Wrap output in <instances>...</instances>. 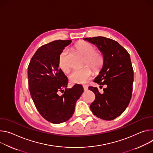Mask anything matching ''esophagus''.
<instances>
[{
  "label": "esophagus",
  "instance_id": "esophagus-1",
  "mask_svg": "<svg viewBox=\"0 0 153 153\" xmlns=\"http://www.w3.org/2000/svg\"><path fill=\"white\" fill-rule=\"evenodd\" d=\"M83 89H84V91H87L88 89V86L86 85V84L83 85Z\"/></svg>",
  "mask_w": 153,
  "mask_h": 153
}]
</instances>
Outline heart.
<instances>
[{"label":"heart","instance_id":"obj_1","mask_svg":"<svg viewBox=\"0 0 153 153\" xmlns=\"http://www.w3.org/2000/svg\"><path fill=\"white\" fill-rule=\"evenodd\" d=\"M75 47L78 52L85 56L84 65H88L95 71H98L104 63V56L100 51L95 50V47L90 43L85 41H79L75 44ZM68 52L63 50L59 56L58 64L61 70L64 73H69L71 67L67 62ZM92 75V71L88 66L81 69L74 71L70 75L71 80L76 84H83L88 81Z\"/></svg>","mask_w":153,"mask_h":153}]
</instances>
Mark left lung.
Masks as SVG:
<instances>
[{
    "mask_svg": "<svg viewBox=\"0 0 153 153\" xmlns=\"http://www.w3.org/2000/svg\"><path fill=\"white\" fill-rule=\"evenodd\" d=\"M95 44L104 56V63L99 75L94 80L106 85L104 93L89 86L95 95L90 108L94 115L105 120H112L128 107L132 97L134 71L129 53L117 41L102 36L86 38ZM103 87V86H102Z\"/></svg>",
    "mask_w": 153,
    "mask_h": 153,
    "instance_id": "left-lung-1",
    "label": "left lung"
}]
</instances>
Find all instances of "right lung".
Returning a JSON list of instances; mask_svg holds the SVG:
<instances>
[{
  "label": "right lung",
  "mask_w": 153,
  "mask_h": 153,
  "mask_svg": "<svg viewBox=\"0 0 153 153\" xmlns=\"http://www.w3.org/2000/svg\"><path fill=\"white\" fill-rule=\"evenodd\" d=\"M71 40H56L40 47L28 67V88L39 114L49 122L64 123L72 117L84 90L81 84L67 89L68 79L59 68V56ZM62 92V96L59 92Z\"/></svg>",
  "instance_id": "add662e5"
}]
</instances>
